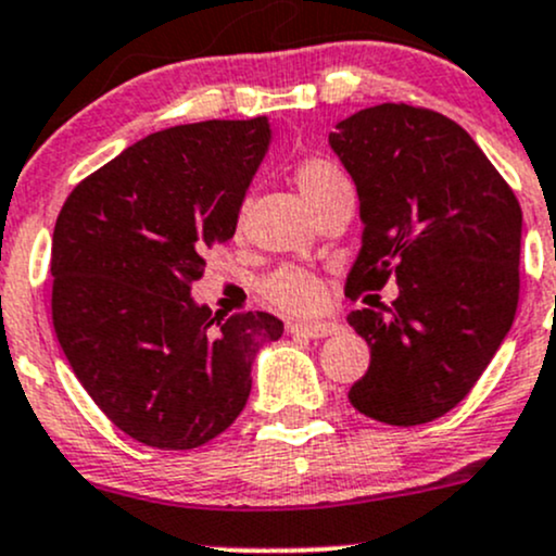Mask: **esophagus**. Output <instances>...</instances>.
<instances>
[{
	"label": "esophagus",
	"mask_w": 556,
	"mask_h": 556,
	"mask_svg": "<svg viewBox=\"0 0 556 556\" xmlns=\"http://www.w3.org/2000/svg\"><path fill=\"white\" fill-rule=\"evenodd\" d=\"M288 332L295 334H306V338H329V334H338L340 325L338 321L329 319H316V321H288Z\"/></svg>",
	"instance_id": "34e87169"
}]
</instances>
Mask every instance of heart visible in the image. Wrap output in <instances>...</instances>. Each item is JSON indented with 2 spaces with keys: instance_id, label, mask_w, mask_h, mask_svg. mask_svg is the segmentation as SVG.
I'll use <instances>...</instances> for the list:
<instances>
[{
  "instance_id": "b5f03b06",
  "label": "heart",
  "mask_w": 556,
  "mask_h": 556,
  "mask_svg": "<svg viewBox=\"0 0 556 556\" xmlns=\"http://www.w3.org/2000/svg\"><path fill=\"white\" fill-rule=\"evenodd\" d=\"M295 185L301 189L303 200H306L311 211L319 208L327 198H332L340 189L351 187L343 170L334 166V163L325 161V157H308V161L298 163ZM264 295L277 308L303 314V311L316 308L321 303V285L314 274L303 271V268L285 266L266 279Z\"/></svg>"
}]
</instances>
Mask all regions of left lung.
<instances>
[{
  "label": "left lung",
  "mask_w": 556,
  "mask_h": 556,
  "mask_svg": "<svg viewBox=\"0 0 556 556\" xmlns=\"http://www.w3.org/2000/svg\"><path fill=\"white\" fill-rule=\"evenodd\" d=\"M329 148L356 185L364 224L345 292L399 285L390 308L348 314L371 353L348 399L377 422H432L472 390L515 321L520 203L475 139L435 110H358Z\"/></svg>",
  "instance_id": "8db88e82"
}]
</instances>
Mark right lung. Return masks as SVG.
Masks as SVG:
<instances>
[{
  "label": "right lung",
  "mask_w": 556,
  "mask_h": 556,
  "mask_svg": "<svg viewBox=\"0 0 556 556\" xmlns=\"http://www.w3.org/2000/svg\"><path fill=\"white\" fill-rule=\"evenodd\" d=\"M268 118L163 129L87 176L52 235V321L73 375L134 441L187 451L240 417L250 369L285 325L229 319L189 295L205 253L235 237Z\"/></svg>",
  "instance_id": "right-lung-1"
}]
</instances>
